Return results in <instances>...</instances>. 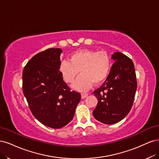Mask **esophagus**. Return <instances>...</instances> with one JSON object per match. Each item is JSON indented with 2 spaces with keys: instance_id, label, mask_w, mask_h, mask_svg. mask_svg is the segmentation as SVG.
I'll return each mask as SVG.
<instances>
[{
  "instance_id": "34e87169",
  "label": "esophagus",
  "mask_w": 159,
  "mask_h": 159,
  "mask_svg": "<svg viewBox=\"0 0 159 159\" xmlns=\"http://www.w3.org/2000/svg\"><path fill=\"white\" fill-rule=\"evenodd\" d=\"M88 95H89V94H86V93H85V94H81V98H83H83H86L87 96H88Z\"/></svg>"
}]
</instances>
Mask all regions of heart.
Listing matches in <instances>:
<instances>
[{
	"instance_id": "b5f03b06",
	"label": "heart",
	"mask_w": 159,
	"mask_h": 159,
	"mask_svg": "<svg viewBox=\"0 0 159 159\" xmlns=\"http://www.w3.org/2000/svg\"><path fill=\"white\" fill-rule=\"evenodd\" d=\"M111 67V59L106 52L82 49L71 54L70 61L63 60L59 70L66 83H72L79 72L82 74L73 85L79 91H86L93 84H98L108 76Z\"/></svg>"
}]
</instances>
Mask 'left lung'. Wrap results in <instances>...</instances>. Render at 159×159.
<instances>
[{"label":"left lung","mask_w":159,"mask_h":159,"mask_svg":"<svg viewBox=\"0 0 159 159\" xmlns=\"http://www.w3.org/2000/svg\"><path fill=\"white\" fill-rule=\"evenodd\" d=\"M111 59L115 63L106 80L93 92L98 98L93 116L96 120L105 124H116L129 114L137 86L131 59L120 52L112 54Z\"/></svg>","instance_id":"obj_1"}]
</instances>
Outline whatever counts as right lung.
Instances as JSON below:
<instances>
[{
	"label": "right lung",
	"instance_id": "obj_1",
	"mask_svg": "<svg viewBox=\"0 0 159 159\" xmlns=\"http://www.w3.org/2000/svg\"><path fill=\"white\" fill-rule=\"evenodd\" d=\"M62 49L49 48L38 53L27 63L22 73V89L33 116L53 129L73 120L80 94L71 91L60 70Z\"/></svg>",
	"mask_w": 159,
	"mask_h": 159
}]
</instances>
